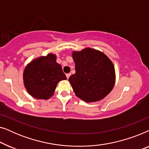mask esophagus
Masks as SVG:
<instances>
[{
	"label": "esophagus",
	"instance_id": "1",
	"mask_svg": "<svg viewBox=\"0 0 149 149\" xmlns=\"http://www.w3.org/2000/svg\"><path fill=\"white\" fill-rule=\"evenodd\" d=\"M66 77H67V79H68V78H69V77H70V73H68V74H66Z\"/></svg>",
	"mask_w": 149,
	"mask_h": 149
}]
</instances>
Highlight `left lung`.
<instances>
[{
  "instance_id": "left-lung-1",
  "label": "left lung",
  "mask_w": 149,
  "mask_h": 149,
  "mask_svg": "<svg viewBox=\"0 0 149 149\" xmlns=\"http://www.w3.org/2000/svg\"><path fill=\"white\" fill-rule=\"evenodd\" d=\"M72 58L76 72L68 80L77 96L89 102L107 96L115 81V68L109 58L91 48L73 52Z\"/></svg>"
}]
</instances>
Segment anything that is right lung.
Returning a JSON list of instances; mask_svg holds the SVG:
<instances>
[{
    "instance_id": "1",
    "label": "right lung",
    "mask_w": 149,
    "mask_h": 149,
    "mask_svg": "<svg viewBox=\"0 0 149 149\" xmlns=\"http://www.w3.org/2000/svg\"><path fill=\"white\" fill-rule=\"evenodd\" d=\"M66 79L54 54L32 61L24 72V85L28 93L36 99H48L54 94L59 81Z\"/></svg>"
}]
</instances>
